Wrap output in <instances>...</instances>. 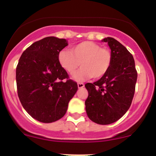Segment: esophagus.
Here are the masks:
<instances>
[{
    "mask_svg": "<svg viewBox=\"0 0 156 156\" xmlns=\"http://www.w3.org/2000/svg\"><path fill=\"white\" fill-rule=\"evenodd\" d=\"M78 88H83L84 87V84L83 83H78Z\"/></svg>",
    "mask_w": 156,
    "mask_h": 156,
    "instance_id": "obj_1",
    "label": "esophagus"
}]
</instances>
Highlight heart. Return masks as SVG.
Listing matches in <instances>:
<instances>
[{
	"label": "heart",
	"mask_w": 156,
	"mask_h": 156,
	"mask_svg": "<svg viewBox=\"0 0 156 156\" xmlns=\"http://www.w3.org/2000/svg\"><path fill=\"white\" fill-rule=\"evenodd\" d=\"M58 59L61 66L69 75L75 74L81 64L82 69L75 75V78L82 81L90 77L100 78L106 75L111 67L112 54L108 48L86 41L74 46L71 50L61 51Z\"/></svg>",
	"instance_id": "b5f03b06"
}]
</instances>
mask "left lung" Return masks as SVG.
<instances>
[{"label": "left lung", "instance_id": "left-lung-1", "mask_svg": "<svg viewBox=\"0 0 156 156\" xmlns=\"http://www.w3.org/2000/svg\"><path fill=\"white\" fill-rule=\"evenodd\" d=\"M112 54L107 73L96 82L87 83L85 100L87 115L99 125H109L119 120L131 105L135 92L137 72L131 53L113 37H106Z\"/></svg>", "mask_w": 156, "mask_h": 156}]
</instances>
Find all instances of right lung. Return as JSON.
Wrapping results in <instances>:
<instances>
[{"instance_id": "add662e5", "label": "right lung", "mask_w": 156, "mask_h": 156, "mask_svg": "<svg viewBox=\"0 0 156 156\" xmlns=\"http://www.w3.org/2000/svg\"><path fill=\"white\" fill-rule=\"evenodd\" d=\"M66 39L47 37L33 43L20 56L16 70L18 97L36 120L51 123L65 115L69 102L78 90L59 64Z\"/></svg>"}]
</instances>
